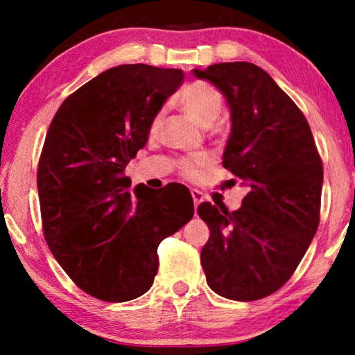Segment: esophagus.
Wrapping results in <instances>:
<instances>
[{"mask_svg": "<svg viewBox=\"0 0 355 355\" xmlns=\"http://www.w3.org/2000/svg\"><path fill=\"white\" fill-rule=\"evenodd\" d=\"M191 196H192L193 205L197 208L203 202V193L200 191H197V189H191Z\"/></svg>", "mask_w": 355, "mask_h": 355, "instance_id": "1", "label": "esophagus"}]
</instances>
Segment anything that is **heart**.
Returning a JSON list of instances; mask_svg holds the SVG:
<instances>
[{
  "mask_svg": "<svg viewBox=\"0 0 355 355\" xmlns=\"http://www.w3.org/2000/svg\"><path fill=\"white\" fill-rule=\"evenodd\" d=\"M178 103L184 110V113L191 116L198 125L210 128L223 111L225 101L215 87L207 84V82L196 80L182 87L178 94ZM163 118L164 111L159 110L150 123V134L157 135L159 132L163 125ZM210 164L211 158L208 155H198V157L192 158H182L178 168L184 178L197 179Z\"/></svg>",
  "mask_w": 355,
  "mask_h": 355,
  "instance_id": "obj_1",
  "label": "heart"
}]
</instances>
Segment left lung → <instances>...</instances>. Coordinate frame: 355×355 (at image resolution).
<instances>
[{"instance_id":"8db88e82","label":"left lung","mask_w":355,"mask_h":355,"mask_svg":"<svg viewBox=\"0 0 355 355\" xmlns=\"http://www.w3.org/2000/svg\"><path fill=\"white\" fill-rule=\"evenodd\" d=\"M192 72L225 95L223 166L249 191L236 211L197 208L210 227L200 254L207 283L231 300L263 299L293 276L318 230L322 159L302 111L261 67L236 61Z\"/></svg>"}]
</instances>
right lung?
Returning a JSON list of instances; mask_svg holds the SVG:
<instances>
[{
	"label": "right lung",
	"mask_w": 355,
	"mask_h": 355,
	"mask_svg": "<svg viewBox=\"0 0 355 355\" xmlns=\"http://www.w3.org/2000/svg\"><path fill=\"white\" fill-rule=\"evenodd\" d=\"M182 80L181 69L111 67L67 96L48 129L37 173L43 234L67 276L100 300L147 293L159 242L193 216L184 186L129 191L124 176Z\"/></svg>",
	"instance_id": "obj_1"
}]
</instances>
